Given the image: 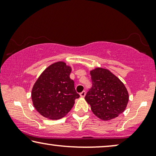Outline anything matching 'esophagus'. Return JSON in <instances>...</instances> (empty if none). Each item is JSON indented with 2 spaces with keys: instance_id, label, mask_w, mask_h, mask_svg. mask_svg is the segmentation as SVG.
Returning <instances> with one entry per match:
<instances>
[{
  "instance_id": "34e87169",
  "label": "esophagus",
  "mask_w": 156,
  "mask_h": 156,
  "mask_svg": "<svg viewBox=\"0 0 156 156\" xmlns=\"http://www.w3.org/2000/svg\"><path fill=\"white\" fill-rule=\"evenodd\" d=\"M85 95H86V91H83L82 93H80V97L84 98L85 97Z\"/></svg>"
}]
</instances>
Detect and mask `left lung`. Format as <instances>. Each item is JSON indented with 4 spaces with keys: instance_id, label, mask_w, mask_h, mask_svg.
I'll use <instances>...</instances> for the list:
<instances>
[{
    "instance_id": "8db88e82",
    "label": "left lung",
    "mask_w": 156,
    "mask_h": 156,
    "mask_svg": "<svg viewBox=\"0 0 156 156\" xmlns=\"http://www.w3.org/2000/svg\"><path fill=\"white\" fill-rule=\"evenodd\" d=\"M90 74L92 87L84 99L94 114L103 121L118 117L126 108L129 99L124 84L105 68L96 67Z\"/></svg>"
}]
</instances>
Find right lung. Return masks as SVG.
<instances>
[{
    "mask_svg": "<svg viewBox=\"0 0 156 156\" xmlns=\"http://www.w3.org/2000/svg\"><path fill=\"white\" fill-rule=\"evenodd\" d=\"M72 67L65 62L50 65L34 84L31 98L34 107L44 118L57 120L66 116L80 97L69 78Z\"/></svg>",
    "mask_w": 156,
    "mask_h": 156,
    "instance_id": "1",
    "label": "right lung"
}]
</instances>
